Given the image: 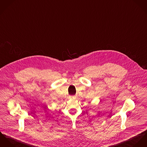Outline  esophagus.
Returning <instances> with one entry per match:
<instances>
[{
    "instance_id": "esophagus-1",
    "label": "esophagus",
    "mask_w": 147,
    "mask_h": 147,
    "mask_svg": "<svg viewBox=\"0 0 147 147\" xmlns=\"http://www.w3.org/2000/svg\"><path fill=\"white\" fill-rule=\"evenodd\" d=\"M76 96H74V95H73V96H70V98H76Z\"/></svg>"
}]
</instances>
